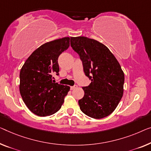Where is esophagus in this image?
Returning <instances> with one entry per match:
<instances>
[{
  "instance_id": "1",
  "label": "esophagus",
  "mask_w": 151,
  "mask_h": 151,
  "mask_svg": "<svg viewBox=\"0 0 151 151\" xmlns=\"http://www.w3.org/2000/svg\"><path fill=\"white\" fill-rule=\"evenodd\" d=\"M76 87H77V85H74V86H71L70 87V89L71 90H73V89H75V88H76Z\"/></svg>"
}]
</instances>
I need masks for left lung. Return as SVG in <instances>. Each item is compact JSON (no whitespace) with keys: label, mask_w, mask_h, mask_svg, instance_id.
<instances>
[{"label":"left lung","mask_w":151,"mask_h":151,"mask_svg":"<svg viewBox=\"0 0 151 151\" xmlns=\"http://www.w3.org/2000/svg\"><path fill=\"white\" fill-rule=\"evenodd\" d=\"M70 45L79 55L83 70L91 81L83 87L85 94L78 100L80 109L93 119L109 116L123 94L124 73L117 60L104 44L85 37H70Z\"/></svg>","instance_id":"obj_1"}]
</instances>
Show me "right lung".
<instances>
[{
    "label": "right lung",
    "instance_id": "right-lung-1",
    "mask_svg": "<svg viewBox=\"0 0 151 151\" xmlns=\"http://www.w3.org/2000/svg\"><path fill=\"white\" fill-rule=\"evenodd\" d=\"M70 46V38L46 42L29 56L20 70L19 91L30 111L40 116L51 115L61 109L70 87L53 80L59 75L58 58Z\"/></svg>",
    "mask_w": 151,
    "mask_h": 151
}]
</instances>
